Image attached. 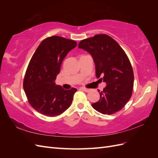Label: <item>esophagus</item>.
Returning a JSON list of instances; mask_svg holds the SVG:
<instances>
[{
  "instance_id": "esophagus-1",
  "label": "esophagus",
  "mask_w": 158,
  "mask_h": 158,
  "mask_svg": "<svg viewBox=\"0 0 158 158\" xmlns=\"http://www.w3.org/2000/svg\"><path fill=\"white\" fill-rule=\"evenodd\" d=\"M80 89H82V90H83V91H84L85 92H89V91H90L89 89H88V88H81Z\"/></svg>"
}]
</instances>
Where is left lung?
Wrapping results in <instances>:
<instances>
[{
	"label": "left lung",
	"instance_id": "8db88e82",
	"mask_svg": "<svg viewBox=\"0 0 158 158\" xmlns=\"http://www.w3.org/2000/svg\"><path fill=\"white\" fill-rule=\"evenodd\" d=\"M78 47L89 52L95 65L97 78L102 76L107 85L92 107L104 114L121 110L132 94L134 73L131 62L118 43L106 34H98L81 41Z\"/></svg>",
	"mask_w": 158,
	"mask_h": 158
}]
</instances>
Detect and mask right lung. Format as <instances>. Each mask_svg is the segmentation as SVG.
Here are the masks:
<instances>
[{"label": "right lung", "instance_id": "add662e5", "mask_svg": "<svg viewBox=\"0 0 158 158\" xmlns=\"http://www.w3.org/2000/svg\"><path fill=\"white\" fill-rule=\"evenodd\" d=\"M76 45L74 40L51 36L41 43L31 57L23 87L31 106L44 115L56 117L70 106L77 89H64L55 81L62 62Z\"/></svg>", "mask_w": 158, "mask_h": 158}]
</instances>
